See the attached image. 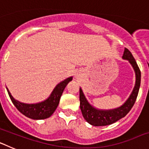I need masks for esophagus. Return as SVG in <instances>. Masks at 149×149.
<instances>
[{"label":"esophagus","mask_w":149,"mask_h":149,"mask_svg":"<svg viewBox=\"0 0 149 149\" xmlns=\"http://www.w3.org/2000/svg\"><path fill=\"white\" fill-rule=\"evenodd\" d=\"M81 72H79V71H77V72L75 73V77H76V78H79V77H81Z\"/></svg>","instance_id":"34e87169"}]
</instances>
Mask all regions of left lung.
Segmentation results:
<instances>
[{
    "label": "left lung",
    "instance_id": "left-lung-1",
    "mask_svg": "<svg viewBox=\"0 0 149 149\" xmlns=\"http://www.w3.org/2000/svg\"><path fill=\"white\" fill-rule=\"evenodd\" d=\"M122 58L128 60L133 66L136 74V84L128 99L125 103L118 108L113 110H98L89 104L86 97L84 95L82 89L80 88V107L82 112V115L85 120L92 125L105 126L109 125L117 122L120 119L125 116L134 106L138 93H139L140 81H141V72L138 67L136 60L134 58L132 54L127 48H125Z\"/></svg>",
    "mask_w": 149,
    "mask_h": 149
}]
</instances>
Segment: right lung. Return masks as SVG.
I'll return each instance as SVG.
<instances>
[{
  "instance_id": "1",
  "label": "right lung",
  "mask_w": 149,
  "mask_h": 149,
  "mask_svg": "<svg viewBox=\"0 0 149 149\" xmlns=\"http://www.w3.org/2000/svg\"><path fill=\"white\" fill-rule=\"evenodd\" d=\"M72 80V77H70L60 82L56 85L48 99L37 104L22 103L13 98L9 89L7 88L6 89L13 104L23 115L32 119H45L54 113L58 106L63 90Z\"/></svg>"
}]
</instances>
